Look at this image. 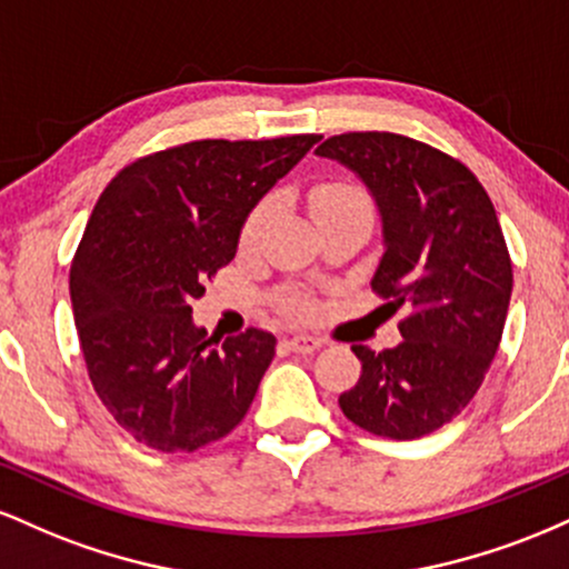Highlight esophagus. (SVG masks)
Wrapping results in <instances>:
<instances>
[{
    "label": "esophagus",
    "mask_w": 569,
    "mask_h": 569,
    "mask_svg": "<svg viewBox=\"0 0 569 569\" xmlns=\"http://www.w3.org/2000/svg\"><path fill=\"white\" fill-rule=\"evenodd\" d=\"M286 348L293 352H316L321 348V339L310 337V335H293L291 339H286Z\"/></svg>",
    "instance_id": "34e87169"
}]
</instances>
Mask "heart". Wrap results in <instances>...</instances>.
Returning a JSON list of instances; mask_svg holds the SVG:
<instances>
[{
    "mask_svg": "<svg viewBox=\"0 0 569 569\" xmlns=\"http://www.w3.org/2000/svg\"><path fill=\"white\" fill-rule=\"evenodd\" d=\"M358 208H369L367 194H363L361 187H356L352 181H323V184L312 187L310 192V213L312 219L329 217V213H339V211H358ZM272 202L262 200L251 213H248L246 224H243V240L251 243L257 238L259 230L264 227V221L270 219ZM289 310L293 316H305L310 307L307 302H289Z\"/></svg>",
    "mask_w": 569,
    "mask_h": 569,
    "instance_id": "1",
    "label": "heart"
}]
</instances>
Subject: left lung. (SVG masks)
<instances>
[{
  "label": "left lung",
  "mask_w": 569,
  "mask_h": 569,
  "mask_svg": "<svg viewBox=\"0 0 569 569\" xmlns=\"http://www.w3.org/2000/svg\"><path fill=\"white\" fill-rule=\"evenodd\" d=\"M316 152L375 194L385 253L371 289L393 312L411 310L396 348L352 345L361 377L339 409L382 439H420L471 403L498 352L513 289L498 213L460 160L409 136L342 133Z\"/></svg>",
  "instance_id": "obj_1"
}]
</instances>
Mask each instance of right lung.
<instances>
[{
	"instance_id": "1",
	"label": "right lung",
	"mask_w": 569,
	"mask_h": 569,
	"mask_svg": "<svg viewBox=\"0 0 569 569\" xmlns=\"http://www.w3.org/2000/svg\"><path fill=\"white\" fill-rule=\"evenodd\" d=\"M318 139L179 143L130 162L98 198L71 307L98 398L143 447L194 452L246 417L276 337L246 329L213 345L192 302L234 259L251 208Z\"/></svg>"
}]
</instances>
